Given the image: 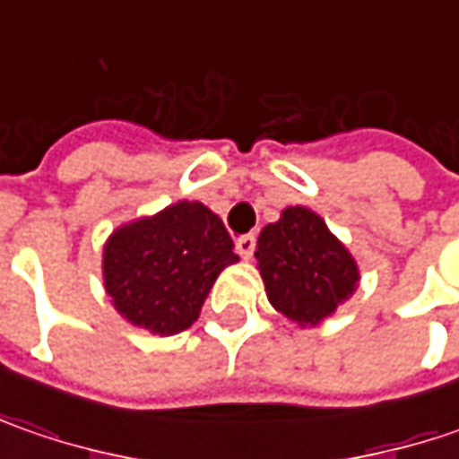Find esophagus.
Here are the masks:
<instances>
[{
	"mask_svg": "<svg viewBox=\"0 0 459 459\" xmlns=\"http://www.w3.org/2000/svg\"><path fill=\"white\" fill-rule=\"evenodd\" d=\"M255 242L257 238L255 235H242V238H238V253L239 257H253V253H255Z\"/></svg>",
	"mask_w": 459,
	"mask_h": 459,
	"instance_id": "1",
	"label": "esophagus"
}]
</instances>
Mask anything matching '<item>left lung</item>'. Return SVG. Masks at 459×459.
Wrapping results in <instances>:
<instances>
[{
    "label": "left lung",
    "mask_w": 459,
    "mask_h": 459,
    "mask_svg": "<svg viewBox=\"0 0 459 459\" xmlns=\"http://www.w3.org/2000/svg\"><path fill=\"white\" fill-rule=\"evenodd\" d=\"M255 257L268 301L301 326L325 322L360 281L355 257L307 206H289L265 224Z\"/></svg>",
    "instance_id": "obj_1"
}]
</instances>
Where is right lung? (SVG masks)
Listing matches in <instances>:
<instances>
[{
	"mask_svg": "<svg viewBox=\"0 0 459 459\" xmlns=\"http://www.w3.org/2000/svg\"><path fill=\"white\" fill-rule=\"evenodd\" d=\"M235 242L202 202H178L117 227L104 245V289L115 308L152 334H178L199 319L217 275L238 263Z\"/></svg>",
	"mask_w": 459,
	"mask_h": 459,
	"instance_id": "obj_1",
	"label": "right lung"
}]
</instances>
